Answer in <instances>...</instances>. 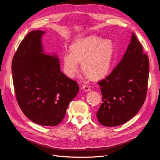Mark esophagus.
I'll use <instances>...</instances> for the list:
<instances>
[{
    "instance_id": "34e87169",
    "label": "esophagus",
    "mask_w": 160,
    "mask_h": 160,
    "mask_svg": "<svg viewBox=\"0 0 160 160\" xmlns=\"http://www.w3.org/2000/svg\"><path fill=\"white\" fill-rule=\"evenodd\" d=\"M82 88H83L85 91H89L91 90V87L88 85H84L83 87H82Z\"/></svg>"
}]
</instances>
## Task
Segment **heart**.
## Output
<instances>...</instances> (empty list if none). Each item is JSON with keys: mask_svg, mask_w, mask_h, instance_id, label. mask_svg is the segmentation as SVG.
I'll use <instances>...</instances> for the list:
<instances>
[{"mask_svg": "<svg viewBox=\"0 0 160 160\" xmlns=\"http://www.w3.org/2000/svg\"><path fill=\"white\" fill-rule=\"evenodd\" d=\"M71 52L62 57L65 74L73 78L79 71V62L86 73L95 79H100L109 72L113 55V45L109 39L96 36L77 38L70 46Z\"/></svg>", "mask_w": 160, "mask_h": 160, "instance_id": "obj_1", "label": "heart"}]
</instances>
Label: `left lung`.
<instances>
[{
	"mask_svg": "<svg viewBox=\"0 0 160 160\" xmlns=\"http://www.w3.org/2000/svg\"><path fill=\"white\" fill-rule=\"evenodd\" d=\"M148 77V57L132 33L122 60L105 79L98 82L103 96L97 113L99 122L115 127L134 117L146 100Z\"/></svg>",
	"mask_w": 160,
	"mask_h": 160,
	"instance_id": "left-lung-1",
	"label": "left lung"
}]
</instances>
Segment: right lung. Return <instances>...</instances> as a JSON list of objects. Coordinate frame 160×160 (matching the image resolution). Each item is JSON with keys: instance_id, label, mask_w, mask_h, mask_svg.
Returning <instances> with one entry per match:
<instances>
[{"instance_id": "1", "label": "right lung", "mask_w": 160, "mask_h": 160, "mask_svg": "<svg viewBox=\"0 0 160 160\" xmlns=\"http://www.w3.org/2000/svg\"><path fill=\"white\" fill-rule=\"evenodd\" d=\"M45 33L32 31L19 45L12 61V81L23 113L37 124L54 126L63 119L79 87L61 71L55 54L44 53Z\"/></svg>"}]
</instances>
